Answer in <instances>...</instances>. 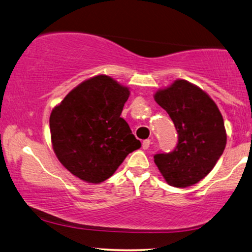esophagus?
Instances as JSON below:
<instances>
[{"label":"esophagus","instance_id":"1","mask_svg":"<svg viewBox=\"0 0 252 252\" xmlns=\"http://www.w3.org/2000/svg\"><path fill=\"white\" fill-rule=\"evenodd\" d=\"M150 145H151V139H146V140L143 141V144H141V146H143L144 150H147V148L150 147Z\"/></svg>","mask_w":252,"mask_h":252}]
</instances>
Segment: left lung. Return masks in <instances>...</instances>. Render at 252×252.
Segmentation results:
<instances>
[{
	"label": "left lung",
	"instance_id": "obj_1",
	"mask_svg": "<svg viewBox=\"0 0 252 252\" xmlns=\"http://www.w3.org/2000/svg\"><path fill=\"white\" fill-rule=\"evenodd\" d=\"M178 132L170 153L154 155V162L169 185L187 187L203 179L225 150L227 134L218 106L207 92L186 80H176L154 94Z\"/></svg>",
	"mask_w": 252,
	"mask_h": 252
}]
</instances>
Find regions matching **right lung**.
<instances>
[{
	"label": "right lung",
	"instance_id": "right-lung-1",
	"mask_svg": "<svg viewBox=\"0 0 252 252\" xmlns=\"http://www.w3.org/2000/svg\"><path fill=\"white\" fill-rule=\"evenodd\" d=\"M129 95V88L100 74L80 83L52 109V148L72 175L100 184L141 146L121 118Z\"/></svg>",
	"mask_w": 252,
	"mask_h": 252
}]
</instances>
